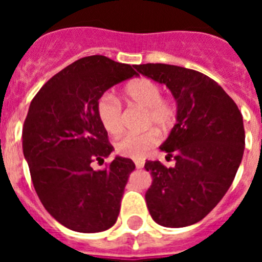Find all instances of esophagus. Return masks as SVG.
<instances>
[{"instance_id":"obj_1","label":"esophagus","mask_w":262,"mask_h":262,"mask_svg":"<svg viewBox=\"0 0 262 262\" xmlns=\"http://www.w3.org/2000/svg\"><path fill=\"white\" fill-rule=\"evenodd\" d=\"M134 163H135L136 168L138 169H142L143 166H144V160H142V159H135L134 160Z\"/></svg>"}]
</instances>
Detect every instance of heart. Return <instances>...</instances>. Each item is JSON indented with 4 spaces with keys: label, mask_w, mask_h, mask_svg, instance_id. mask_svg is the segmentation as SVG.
Instances as JSON below:
<instances>
[{
    "label": "heart",
    "mask_w": 262,
    "mask_h": 262,
    "mask_svg": "<svg viewBox=\"0 0 262 262\" xmlns=\"http://www.w3.org/2000/svg\"><path fill=\"white\" fill-rule=\"evenodd\" d=\"M124 96L131 103L144 108L145 126H155L161 131H166L177 122V105L172 99L163 98V89L151 78L140 77L129 82L124 88ZM96 113L106 133L118 135L122 131V106L114 96L105 93L99 97ZM159 140V134L155 129H147L140 134H127L117 140L115 151L120 156L142 159Z\"/></svg>",
    "instance_id": "obj_1"
}]
</instances>
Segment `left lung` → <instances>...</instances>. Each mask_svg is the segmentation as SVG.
I'll return each mask as SVG.
<instances>
[{"label":"left lung","instance_id":"obj_1","mask_svg":"<svg viewBox=\"0 0 262 262\" xmlns=\"http://www.w3.org/2000/svg\"><path fill=\"white\" fill-rule=\"evenodd\" d=\"M135 69L165 84L177 101V123L160 149L174 157L166 168L147 161L152 185L147 207L157 224L170 228L202 221L230 189L245 145L243 115L228 94L194 69L140 64Z\"/></svg>","mask_w":262,"mask_h":262}]
</instances>
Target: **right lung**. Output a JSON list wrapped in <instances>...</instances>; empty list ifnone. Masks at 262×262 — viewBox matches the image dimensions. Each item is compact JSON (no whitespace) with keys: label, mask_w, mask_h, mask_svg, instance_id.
Masks as SVG:
<instances>
[{"label":"right lung","mask_w":262,"mask_h":262,"mask_svg":"<svg viewBox=\"0 0 262 262\" xmlns=\"http://www.w3.org/2000/svg\"><path fill=\"white\" fill-rule=\"evenodd\" d=\"M134 75L131 66L102 55L82 57L50 78L30 103L23 155L40 202L69 230L101 232L117 222L135 164L117 156L103 170L92 168L113 152L96 105Z\"/></svg>","instance_id":"add662e5"}]
</instances>
